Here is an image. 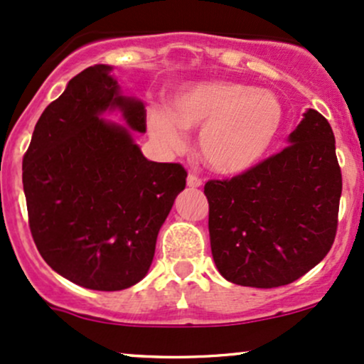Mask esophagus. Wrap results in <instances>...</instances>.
<instances>
[{
    "label": "esophagus",
    "instance_id": "obj_1",
    "mask_svg": "<svg viewBox=\"0 0 364 364\" xmlns=\"http://www.w3.org/2000/svg\"><path fill=\"white\" fill-rule=\"evenodd\" d=\"M186 185L190 188L202 186V178H198L196 174H190V176H188V179H186Z\"/></svg>",
    "mask_w": 364,
    "mask_h": 364
}]
</instances>
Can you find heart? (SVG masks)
<instances>
[{
	"label": "heart",
	"mask_w": 364,
	"mask_h": 364,
	"mask_svg": "<svg viewBox=\"0 0 364 364\" xmlns=\"http://www.w3.org/2000/svg\"><path fill=\"white\" fill-rule=\"evenodd\" d=\"M147 127L168 150H181L186 129L202 128L198 147L208 168L240 174L253 168L277 139L282 106L270 90L241 82H196L174 92L169 107L154 104Z\"/></svg>",
	"instance_id": "1"
}]
</instances>
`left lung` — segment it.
Segmentation results:
<instances>
[{"label": "left lung", "mask_w": 364, "mask_h": 364, "mask_svg": "<svg viewBox=\"0 0 364 364\" xmlns=\"http://www.w3.org/2000/svg\"><path fill=\"white\" fill-rule=\"evenodd\" d=\"M289 144L231 179L205 183L212 257L237 286L294 282L332 248L342 193L328 121L308 109Z\"/></svg>", "instance_id": "obj_1"}]
</instances>
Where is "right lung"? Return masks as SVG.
Wrapping results in <instances>:
<instances>
[{"mask_svg":"<svg viewBox=\"0 0 364 364\" xmlns=\"http://www.w3.org/2000/svg\"><path fill=\"white\" fill-rule=\"evenodd\" d=\"M111 66L95 65L46 107L23 156L28 225L46 263L94 291L145 277L174 198L186 186L178 162L144 157L128 128L101 118L118 107L144 133V104L119 94Z\"/></svg>","mask_w":364,"mask_h":364,"instance_id":"1","label":"right lung"}]
</instances>
